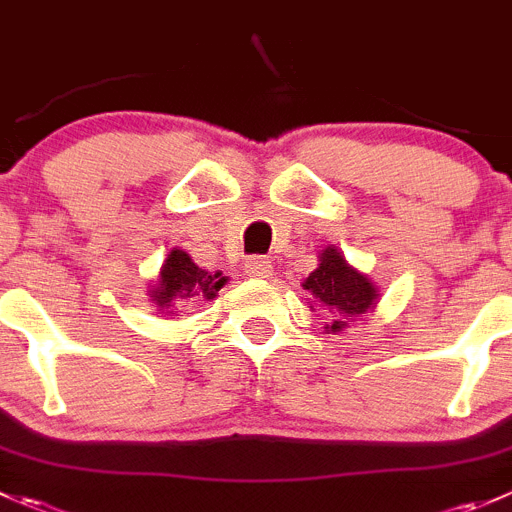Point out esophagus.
<instances>
[{
	"instance_id": "esophagus-1",
	"label": "esophagus",
	"mask_w": 512,
	"mask_h": 512,
	"mask_svg": "<svg viewBox=\"0 0 512 512\" xmlns=\"http://www.w3.org/2000/svg\"><path fill=\"white\" fill-rule=\"evenodd\" d=\"M245 272L250 277H255V280H267L272 275V265L265 257H252V260L245 262Z\"/></svg>"
}]
</instances>
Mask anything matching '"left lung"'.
<instances>
[{
  "label": "left lung",
  "mask_w": 512,
  "mask_h": 512,
  "mask_svg": "<svg viewBox=\"0 0 512 512\" xmlns=\"http://www.w3.org/2000/svg\"><path fill=\"white\" fill-rule=\"evenodd\" d=\"M302 290H307L310 310L320 307L332 315L325 332L347 330L350 322L365 320L367 312H375L380 302V290L375 282L352 267L335 245H327L317 255V267L302 280Z\"/></svg>",
  "instance_id": "obj_1"
}]
</instances>
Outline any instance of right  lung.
<instances>
[{
  "instance_id": "add662e5",
  "label": "right lung",
  "mask_w": 512,
  "mask_h": 512,
  "mask_svg": "<svg viewBox=\"0 0 512 512\" xmlns=\"http://www.w3.org/2000/svg\"><path fill=\"white\" fill-rule=\"evenodd\" d=\"M225 285L227 277L220 270H202L185 250L172 247L147 295L157 315L172 317L182 302H212Z\"/></svg>"
}]
</instances>
